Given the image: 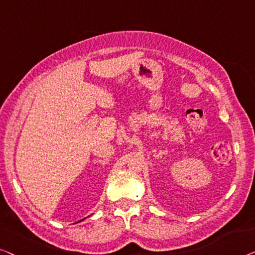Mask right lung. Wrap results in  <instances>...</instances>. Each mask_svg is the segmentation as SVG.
I'll return each instance as SVG.
<instances>
[{"mask_svg": "<svg viewBox=\"0 0 255 255\" xmlns=\"http://www.w3.org/2000/svg\"><path fill=\"white\" fill-rule=\"evenodd\" d=\"M84 220H85V218H83V220H81L80 222H82V221H84ZM80 222H77V223H80Z\"/></svg>", "mask_w": 255, "mask_h": 255, "instance_id": "obj_1", "label": "right lung"}]
</instances>
